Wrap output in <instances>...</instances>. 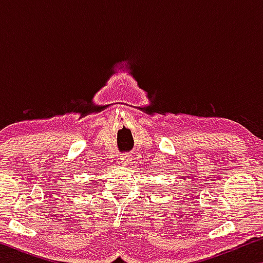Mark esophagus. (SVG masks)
Here are the masks:
<instances>
[{
  "mask_svg": "<svg viewBox=\"0 0 263 263\" xmlns=\"http://www.w3.org/2000/svg\"><path fill=\"white\" fill-rule=\"evenodd\" d=\"M132 161L131 155H128V153H124L121 155V163L122 164H130V162Z\"/></svg>",
  "mask_w": 263,
  "mask_h": 263,
  "instance_id": "esophagus-1",
  "label": "esophagus"
}]
</instances>
